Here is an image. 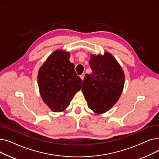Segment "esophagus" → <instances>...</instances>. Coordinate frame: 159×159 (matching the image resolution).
I'll list each match as a JSON object with an SVG mask.
<instances>
[{"label":"esophagus","instance_id":"34e87169","mask_svg":"<svg viewBox=\"0 0 159 159\" xmlns=\"http://www.w3.org/2000/svg\"><path fill=\"white\" fill-rule=\"evenodd\" d=\"M80 79L83 80H84V73H82L80 76Z\"/></svg>","mask_w":159,"mask_h":159}]
</instances>
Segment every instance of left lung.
I'll list each match as a JSON object with an SVG mask.
<instances>
[{"instance_id":"1","label":"left lung","mask_w":159,"mask_h":159,"mask_svg":"<svg viewBox=\"0 0 159 159\" xmlns=\"http://www.w3.org/2000/svg\"><path fill=\"white\" fill-rule=\"evenodd\" d=\"M92 73L86 74L82 91L88 106L96 114L106 113L118 101L123 91L125 76L120 64L109 52L90 55Z\"/></svg>"}]
</instances>
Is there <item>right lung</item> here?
<instances>
[{"label":"right lung","instance_id":"right-lung-1","mask_svg":"<svg viewBox=\"0 0 159 159\" xmlns=\"http://www.w3.org/2000/svg\"><path fill=\"white\" fill-rule=\"evenodd\" d=\"M70 53L57 49L39 68L37 76L40 96L53 112L64 111L80 90L82 80L70 61Z\"/></svg>","mask_w":159,"mask_h":159}]
</instances>
